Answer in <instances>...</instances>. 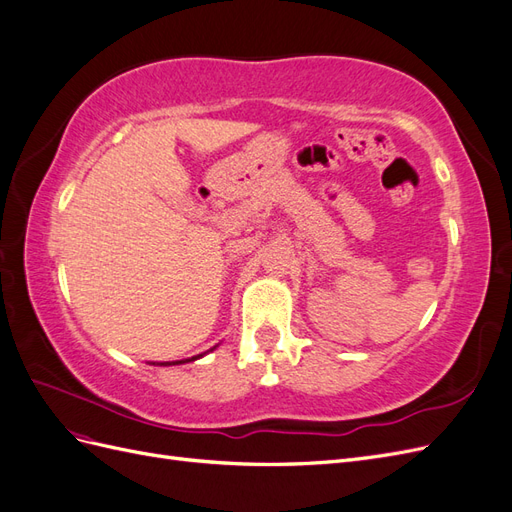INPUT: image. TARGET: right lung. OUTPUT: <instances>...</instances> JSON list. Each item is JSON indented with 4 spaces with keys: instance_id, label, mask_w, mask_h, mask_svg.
<instances>
[{
    "instance_id": "add662e5",
    "label": "right lung",
    "mask_w": 512,
    "mask_h": 512,
    "mask_svg": "<svg viewBox=\"0 0 512 512\" xmlns=\"http://www.w3.org/2000/svg\"><path fill=\"white\" fill-rule=\"evenodd\" d=\"M198 356H200V354H198ZM194 359H196V356H192V359H190V361H194ZM177 363H185V361H177ZM168 365H175V363H168Z\"/></svg>"
}]
</instances>
